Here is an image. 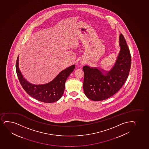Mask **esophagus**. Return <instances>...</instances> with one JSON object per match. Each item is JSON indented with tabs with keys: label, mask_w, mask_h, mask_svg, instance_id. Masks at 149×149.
Listing matches in <instances>:
<instances>
[{
	"label": "esophagus",
	"mask_w": 149,
	"mask_h": 149,
	"mask_svg": "<svg viewBox=\"0 0 149 149\" xmlns=\"http://www.w3.org/2000/svg\"><path fill=\"white\" fill-rule=\"evenodd\" d=\"M81 63L84 65V63H85V62H84V61H82V62H81Z\"/></svg>",
	"instance_id": "esophagus-1"
}]
</instances>
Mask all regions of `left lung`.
<instances>
[{"instance_id":"1","label":"left lung","mask_w":149,"mask_h":149,"mask_svg":"<svg viewBox=\"0 0 149 149\" xmlns=\"http://www.w3.org/2000/svg\"><path fill=\"white\" fill-rule=\"evenodd\" d=\"M119 45L121 50L116 62L105 75L97 68L86 65L83 67V88L89 99L94 101L107 99L117 93L125 84L130 72L131 56L122 34L119 36Z\"/></svg>"}]
</instances>
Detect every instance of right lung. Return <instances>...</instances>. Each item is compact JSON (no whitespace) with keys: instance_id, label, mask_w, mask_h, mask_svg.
Listing matches in <instances>:
<instances>
[{"instance_id":"right-lung-1","label":"right lung","mask_w":149,"mask_h":149,"mask_svg":"<svg viewBox=\"0 0 149 149\" xmlns=\"http://www.w3.org/2000/svg\"><path fill=\"white\" fill-rule=\"evenodd\" d=\"M75 65H72L63 70L53 81L43 85H34L24 79L18 67V56L16 63V70L21 85L27 93L38 101L52 103L58 101L63 95L65 82L67 78L73 72Z\"/></svg>"}]
</instances>
